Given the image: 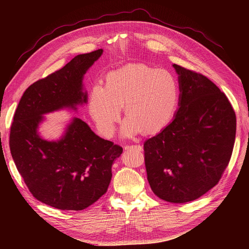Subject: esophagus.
I'll return each instance as SVG.
<instances>
[{
  "instance_id": "34e87169",
  "label": "esophagus",
  "mask_w": 249,
  "mask_h": 249,
  "mask_svg": "<svg viewBox=\"0 0 249 249\" xmlns=\"http://www.w3.org/2000/svg\"><path fill=\"white\" fill-rule=\"evenodd\" d=\"M133 148H138L140 150H142V147L140 145H132V146H126L125 147V150H130V149H133Z\"/></svg>"
}]
</instances>
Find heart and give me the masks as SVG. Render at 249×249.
<instances>
[{"label":"heart","mask_w":249,"mask_h":249,"mask_svg":"<svg viewBox=\"0 0 249 249\" xmlns=\"http://www.w3.org/2000/svg\"><path fill=\"white\" fill-rule=\"evenodd\" d=\"M178 98V83L171 74L144 64H134L111 72L106 87L100 83L93 85L89 109L99 131L110 136L125 105L128 118L121 134L131 137L143 129L147 133L162 130L171 121Z\"/></svg>","instance_id":"obj_1"}]
</instances>
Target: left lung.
<instances>
[{
    "label": "left lung",
    "mask_w": 249,
    "mask_h": 249,
    "mask_svg": "<svg viewBox=\"0 0 249 249\" xmlns=\"http://www.w3.org/2000/svg\"><path fill=\"white\" fill-rule=\"evenodd\" d=\"M179 101L172 121L144 144L148 181L170 203L194 201L214 187L229 164L236 118L224 92L207 77L173 64Z\"/></svg>",
    "instance_id": "left-lung-1"
}]
</instances>
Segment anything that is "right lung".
<instances>
[{"label":"right lung","mask_w":249,"mask_h":249,"mask_svg":"<svg viewBox=\"0 0 249 249\" xmlns=\"http://www.w3.org/2000/svg\"><path fill=\"white\" fill-rule=\"evenodd\" d=\"M103 50L81 54L59 71L32 84L21 96L11 127L10 149L31 194L65 211H81L107 191L112 164L123 150L97 136L74 117L57 140H46L39 126L45 114L77 111L88 103L84 77Z\"/></svg>","instance_id":"obj_1"}]
</instances>
